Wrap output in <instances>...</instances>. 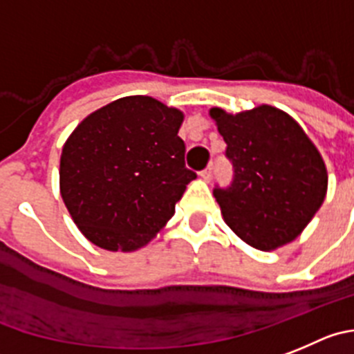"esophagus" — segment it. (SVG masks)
Here are the masks:
<instances>
[{
	"label": "esophagus",
	"instance_id": "obj_1",
	"mask_svg": "<svg viewBox=\"0 0 354 354\" xmlns=\"http://www.w3.org/2000/svg\"><path fill=\"white\" fill-rule=\"evenodd\" d=\"M211 176H213V167H211V166H207L206 169L201 171V178H203V180L209 181V180H211Z\"/></svg>",
	"mask_w": 354,
	"mask_h": 354
}]
</instances>
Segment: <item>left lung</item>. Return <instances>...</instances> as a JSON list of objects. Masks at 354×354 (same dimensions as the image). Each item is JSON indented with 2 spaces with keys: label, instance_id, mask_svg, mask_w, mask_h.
Listing matches in <instances>:
<instances>
[{
  "label": "left lung",
  "instance_id": "8db88e82",
  "mask_svg": "<svg viewBox=\"0 0 354 354\" xmlns=\"http://www.w3.org/2000/svg\"><path fill=\"white\" fill-rule=\"evenodd\" d=\"M234 167L229 187H214L225 223L250 246L270 252L295 239L326 196V167L299 124L262 104L243 113L211 108Z\"/></svg>",
  "mask_w": 354,
  "mask_h": 354
}]
</instances>
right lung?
Returning <instances> with one entry per match:
<instances>
[{"label": "right lung", "mask_w": 354, "mask_h": 354, "mask_svg": "<svg viewBox=\"0 0 354 354\" xmlns=\"http://www.w3.org/2000/svg\"><path fill=\"white\" fill-rule=\"evenodd\" d=\"M183 113L148 95L88 115L62 147L61 196L85 237L108 252L145 246L197 174L185 166Z\"/></svg>", "instance_id": "obj_1"}]
</instances>
